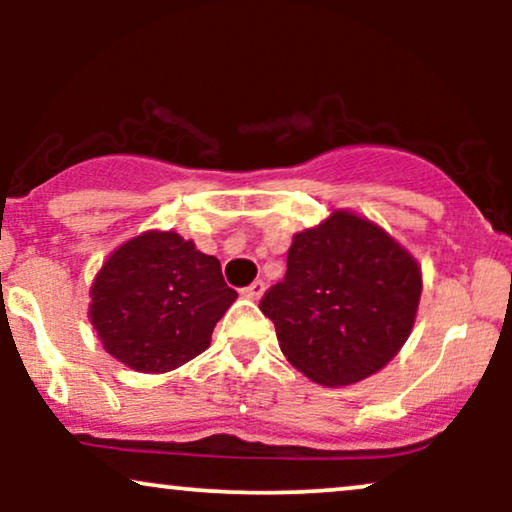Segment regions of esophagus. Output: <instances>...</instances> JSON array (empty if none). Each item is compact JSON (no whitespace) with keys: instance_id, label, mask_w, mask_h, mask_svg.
I'll return each instance as SVG.
<instances>
[{"instance_id":"esophagus-1","label":"esophagus","mask_w":512,"mask_h":512,"mask_svg":"<svg viewBox=\"0 0 512 512\" xmlns=\"http://www.w3.org/2000/svg\"><path fill=\"white\" fill-rule=\"evenodd\" d=\"M264 289H267L264 281H252L248 289H243V298H248V301H260L264 296Z\"/></svg>"}]
</instances>
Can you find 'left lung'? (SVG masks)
<instances>
[{
    "label": "left lung",
    "mask_w": 512,
    "mask_h": 512,
    "mask_svg": "<svg viewBox=\"0 0 512 512\" xmlns=\"http://www.w3.org/2000/svg\"><path fill=\"white\" fill-rule=\"evenodd\" d=\"M421 289L407 248L366 216L334 209L293 236L284 281L264 293L260 310L293 368L317 385L342 387L399 354Z\"/></svg>",
    "instance_id": "obj_1"
}]
</instances>
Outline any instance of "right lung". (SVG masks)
Segmentation results:
<instances>
[{"label": "right lung", "mask_w": 512, "mask_h": 512, "mask_svg": "<svg viewBox=\"0 0 512 512\" xmlns=\"http://www.w3.org/2000/svg\"><path fill=\"white\" fill-rule=\"evenodd\" d=\"M236 298L214 255L175 231H144L98 269L88 320L103 349L127 368L168 373L207 349Z\"/></svg>", "instance_id": "add662e5"}]
</instances>
